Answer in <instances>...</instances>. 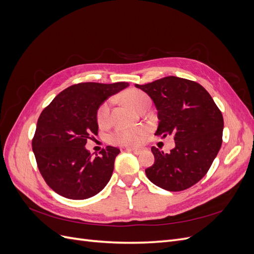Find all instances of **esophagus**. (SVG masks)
<instances>
[{"label":"esophagus","mask_w":254,"mask_h":254,"mask_svg":"<svg viewBox=\"0 0 254 254\" xmlns=\"http://www.w3.org/2000/svg\"><path fill=\"white\" fill-rule=\"evenodd\" d=\"M127 151L133 152V153H135V155H139V153L142 152V149H139V148H127Z\"/></svg>","instance_id":"obj_1"}]
</instances>
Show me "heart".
Masks as SVG:
<instances>
[{"label":"heart","mask_w":254,"mask_h":254,"mask_svg":"<svg viewBox=\"0 0 254 254\" xmlns=\"http://www.w3.org/2000/svg\"><path fill=\"white\" fill-rule=\"evenodd\" d=\"M125 103H127L135 111L140 112L143 107L149 104V98L142 91L139 90H130L123 95ZM110 117V102H105L97 110V123L99 126H106L109 122ZM146 133V129L144 127L135 128H124L120 127L115 129L110 135V142L117 145L123 146H134L140 144L143 136Z\"/></svg>","instance_id":"heart-1"}]
</instances>
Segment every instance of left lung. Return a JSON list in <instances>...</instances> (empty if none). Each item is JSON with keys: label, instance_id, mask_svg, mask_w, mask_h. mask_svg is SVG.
Returning <instances> with one entry per match:
<instances>
[{"label": "left lung", "instance_id": "obj_1", "mask_svg": "<svg viewBox=\"0 0 254 254\" xmlns=\"http://www.w3.org/2000/svg\"><path fill=\"white\" fill-rule=\"evenodd\" d=\"M135 87L150 96L158 110L155 134H173L176 144L168 153L152 146L155 163L146 168V176L166 190L190 188L205 176L220 149V110L201 84L189 79L167 76Z\"/></svg>", "mask_w": 254, "mask_h": 254}]
</instances>
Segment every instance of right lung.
Segmentation results:
<instances>
[{
    "mask_svg": "<svg viewBox=\"0 0 254 254\" xmlns=\"http://www.w3.org/2000/svg\"><path fill=\"white\" fill-rule=\"evenodd\" d=\"M128 82H81L66 88L44 108L32 142L38 168L60 196L81 200L98 194L109 182L120 149L107 146L92 157L84 145L97 134V110Z\"/></svg>",
    "mask_w": 254,
    "mask_h": 254,
    "instance_id": "obj_1",
    "label": "right lung"
}]
</instances>
